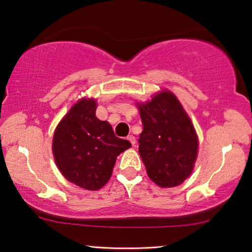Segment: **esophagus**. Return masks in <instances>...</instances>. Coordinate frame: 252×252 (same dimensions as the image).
Returning a JSON list of instances; mask_svg holds the SVG:
<instances>
[{
  "label": "esophagus",
  "mask_w": 252,
  "mask_h": 252,
  "mask_svg": "<svg viewBox=\"0 0 252 252\" xmlns=\"http://www.w3.org/2000/svg\"><path fill=\"white\" fill-rule=\"evenodd\" d=\"M127 140H128L129 142L132 143V146H135V143H136L135 136H134V135H128V136H127Z\"/></svg>",
  "instance_id": "34e87169"
}]
</instances>
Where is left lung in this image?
Instances as JSON below:
<instances>
[{"mask_svg":"<svg viewBox=\"0 0 252 252\" xmlns=\"http://www.w3.org/2000/svg\"><path fill=\"white\" fill-rule=\"evenodd\" d=\"M137 108L143 125L139 154L148 177L161 188L181 185L191 174L198 151L190 118L170 91L137 103Z\"/></svg>","mask_w":252,"mask_h":252,"instance_id":"obj_1","label":"left lung"}]
</instances>
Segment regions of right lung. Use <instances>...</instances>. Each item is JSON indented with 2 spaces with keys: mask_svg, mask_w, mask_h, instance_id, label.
<instances>
[{
  "mask_svg": "<svg viewBox=\"0 0 252 252\" xmlns=\"http://www.w3.org/2000/svg\"><path fill=\"white\" fill-rule=\"evenodd\" d=\"M94 98H81L72 106L54 133L53 154L58 170L72 184L98 190L111 178L116 159L130 148L115 135L111 125L95 116Z\"/></svg>",
  "mask_w": 252,
  "mask_h": 252,
  "instance_id": "right-lung-1",
  "label": "right lung"
}]
</instances>
